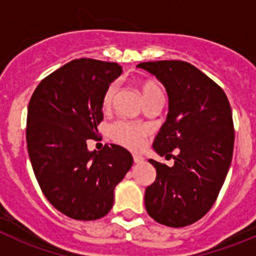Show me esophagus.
Returning <instances> with one entry per match:
<instances>
[{"mask_svg":"<svg viewBox=\"0 0 256 256\" xmlns=\"http://www.w3.org/2000/svg\"><path fill=\"white\" fill-rule=\"evenodd\" d=\"M144 158H142L141 155H133V162H136V164H140V162H144Z\"/></svg>","mask_w":256,"mask_h":256,"instance_id":"1","label":"esophagus"}]
</instances>
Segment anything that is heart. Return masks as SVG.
Listing matches in <instances>:
<instances>
[{
  "instance_id": "obj_1",
  "label": "heart",
  "mask_w": 256,
  "mask_h": 256,
  "mask_svg": "<svg viewBox=\"0 0 256 256\" xmlns=\"http://www.w3.org/2000/svg\"><path fill=\"white\" fill-rule=\"evenodd\" d=\"M140 88H141V94L144 101H148V98L156 96V94H162L160 86L156 82H154V80H144L141 86H140ZM116 92L118 87L115 83H112V84H110L106 88L105 94L102 96V101H101L104 110L108 112V110L112 108L115 96H116ZM148 133V128L138 126V124L130 123V122L120 120L110 126L112 138L115 142H118V144H123V146L128 148H132V150H138L140 148H142Z\"/></svg>"
}]
</instances>
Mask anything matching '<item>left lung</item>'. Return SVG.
I'll use <instances>...</instances> for the list:
<instances>
[{"label": "left lung", "mask_w": 256, "mask_h": 256, "mask_svg": "<svg viewBox=\"0 0 256 256\" xmlns=\"http://www.w3.org/2000/svg\"><path fill=\"white\" fill-rule=\"evenodd\" d=\"M137 68L159 79L166 90V120L154 140L160 156L150 159L156 180L144 191L148 216L168 227H186L201 219L219 195L234 154L232 110L224 91L194 65L180 60L141 62Z\"/></svg>", "instance_id": "obj_1"}]
</instances>
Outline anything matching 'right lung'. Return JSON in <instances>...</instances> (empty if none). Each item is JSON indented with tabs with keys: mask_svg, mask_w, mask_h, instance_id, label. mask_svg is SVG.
<instances>
[{
	"mask_svg": "<svg viewBox=\"0 0 256 256\" xmlns=\"http://www.w3.org/2000/svg\"><path fill=\"white\" fill-rule=\"evenodd\" d=\"M120 74L115 62L73 60L46 76L29 101L26 144L38 184L58 212L76 220L105 216L133 164L118 144L87 148L104 119V94Z\"/></svg>",
	"mask_w": 256,
	"mask_h": 256,
	"instance_id": "obj_1",
	"label": "right lung"
}]
</instances>
